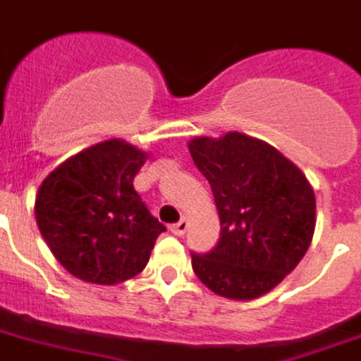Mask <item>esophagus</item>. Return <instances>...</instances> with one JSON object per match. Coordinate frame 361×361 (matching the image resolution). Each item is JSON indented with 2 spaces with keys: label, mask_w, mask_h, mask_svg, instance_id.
Listing matches in <instances>:
<instances>
[{
  "label": "esophagus",
  "mask_w": 361,
  "mask_h": 361,
  "mask_svg": "<svg viewBox=\"0 0 361 361\" xmlns=\"http://www.w3.org/2000/svg\"><path fill=\"white\" fill-rule=\"evenodd\" d=\"M170 229H171V233H173V235H177V237H183L184 233H186V229H188V219H186V216L178 220L177 224L171 226Z\"/></svg>",
  "instance_id": "34e87169"
}]
</instances>
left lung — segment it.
Instances as JSON below:
<instances>
[{"mask_svg":"<svg viewBox=\"0 0 361 361\" xmlns=\"http://www.w3.org/2000/svg\"><path fill=\"white\" fill-rule=\"evenodd\" d=\"M208 178L220 219V240L191 253L200 282L231 300H253L276 288L307 253L317 199L298 166L267 142L240 132L188 142Z\"/></svg>","mask_w":361,"mask_h":361,"instance_id":"obj_1","label":"left lung"}]
</instances>
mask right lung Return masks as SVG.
I'll return each mask as SVG.
<instances>
[{
    "mask_svg": "<svg viewBox=\"0 0 361 361\" xmlns=\"http://www.w3.org/2000/svg\"><path fill=\"white\" fill-rule=\"evenodd\" d=\"M148 153L110 139L50 171L36 195V222L70 275L114 286L146 267L164 226L133 190Z\"/></svg>",
    "mask_w": 361,
    "mask_h": 361,
    "instance_id": "right-lung-1",
    "label": "right lung"
}]
</instances>
